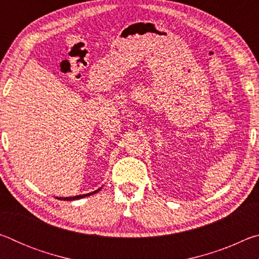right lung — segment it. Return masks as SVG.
<instances>
[{
  "label": "right lung",
  "instance_id": "1",
  "mask_svg": "<svg viewBox=\"0 0 259 259\" xmlns=\"http://www.w3.org/2000/svg\"><path fill=\"white\" fill-rule=\"evenodd\" d=\"M100 190H102V187L98 188V190H96L94 192H90V193H87V194H81V195H75V196H66V198H59V196H57L56 199L58 200H64V201H73V200H78V199H83V198H87V196L89 195H93L95 194V193L99 192Z\"/></svg>",
  "mask_w": 259,
  "mask_h": 259
}]
</instances>
